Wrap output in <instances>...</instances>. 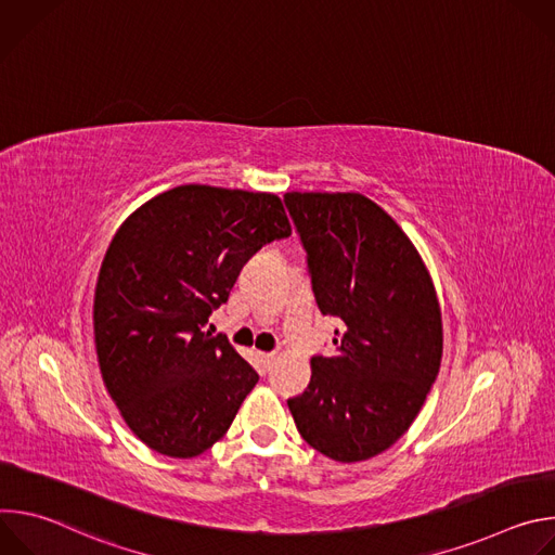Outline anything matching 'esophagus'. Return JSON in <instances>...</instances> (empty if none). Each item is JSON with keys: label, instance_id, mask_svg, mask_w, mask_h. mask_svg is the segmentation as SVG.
<instances>
[{"label": "esophagus", "instance_id": "34e87169", "mask_svg": "<svg viewBox=\"0 0 555 555\" xmlns=\"http://www.w3.org/2000/svg\"><path fill=\"white\" fill-rule=\"evenodd\" d=\"M259 360H261L263 369H266V371H270V369H272V364H274V360H276V353H259Z\"/></svg>", "mask_w": 555, "mask_h": 555}]
</instances>
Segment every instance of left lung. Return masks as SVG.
Here are the masks:
<instances>
[{
	"mask_svg": "<svg viewBox=\"0 0 555 555\" xmlns=\"http://www.w3.org/2000/svg\"><path fill=\"white\" fill-rule=\"evenodd\" d=\"M283 202L315 305L340 323L336 353L311 358V382L287 406L313 450L364 461L409 430L439 373L435 287L402 228L364 195L287 193Z\"/></svg>",
	"mask_w": 555,
	"mask_h": 555,
	"instance_id": "left-lung-1",
	"label": "left lung"
}]
</instances>
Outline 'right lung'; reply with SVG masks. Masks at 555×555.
Listing matches in <instances>:
<instances>
[{"label":"right lung","mask_w":555,"mask_h":555,"mask_svg":"<svg viewBox=\"0 0 555 555\" xmlns=\"http://www.w3.org/2000/svg\"><path fill=\"white\" fill-rule=\"evenodd\" d=\"M292 234L272 193L206 184L140 206L103 259L94 334L105 386L151 450L191 459L230 428L257 371L204 332L246 261Z\"/></svg>","instance_id":"add662e5"}]
</instances>
